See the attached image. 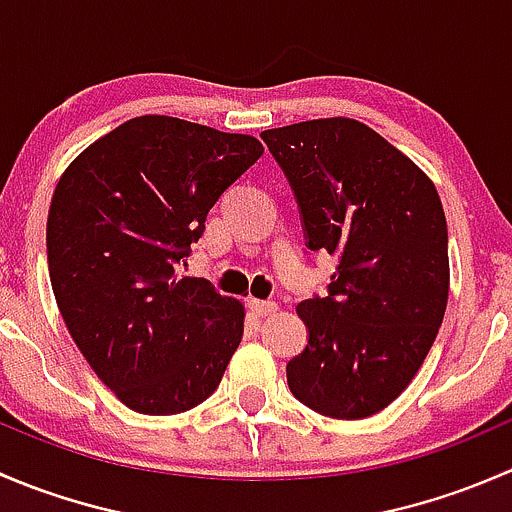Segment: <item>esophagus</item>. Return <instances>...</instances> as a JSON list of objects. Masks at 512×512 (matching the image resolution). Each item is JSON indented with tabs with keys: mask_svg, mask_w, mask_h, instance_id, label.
<instances>
[{
	"mask_svg": "<svg viewBox=\"0 0 512 512\" xmlns=\"http://www.w3.org/2000/svg\"><path fill=\"white\" fill-rule=\"evenodd\" d=\"M250 309L257 317H270V314L277 312L275 302H265V299H250Z\"/></svg>",
	"mask_w": 512,
	"mask_h": 512,
	"instance_id": "obj_1",
	"label": "esophagus"
}]
</instances>
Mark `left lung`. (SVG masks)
Returning <instances> with one entry per match:
<instances>
[{
  "instance_id": "8db88e82",
  "label": "left lung",
  "mask_w": 512,
  "mask_h": 512,
  "mask_svg": "<svg viewBox=\"0 0 512 512\" xmlns=\"http://www.w3.org/2000/svg\"><path fill=\"white\" fill-rule=\"evenodd\" d=\"M299 208L307 250L337 257L327 297L297 304L307 347L294 399L329 418L386 409L421 369L448 302V227L431 180L352 118L262 133Z\"/></svg>"
}]
</instances>
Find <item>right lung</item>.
I'll return each mask as SVG.
<instances>
[{
    "label": "right lung",
    "instance_id": "right-lung-1",
    "mask_svg": "<svg viewBox=\"0 0 512 512\" xmlns=\"http://www.w3.org/2000/svg\"><path fill=\"white\" fill-rule=\"evenodd\" d=\"M265 153L240 133L131 118L61 175L46 223L56 304L98 379L138 414L203 404L242 339V304L180 262Z\"/></svg>",
    "mask_w": 512,
    "mask_h": 512
}]
</instances>
